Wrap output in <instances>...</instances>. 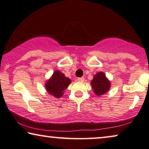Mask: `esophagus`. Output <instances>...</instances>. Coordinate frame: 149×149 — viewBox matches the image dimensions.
Wrapping results in <instances>:
<instances>
[{
    "label": "esophagus",
    "instance_id": "34e87169",
    "mask_svg": "<svg viewBox=\"0 0 149 149\" xmlns=\"http://www.w3.org/2000/svg\"><path fill=\"white\" fill-rule=\"evenodd\" d=\"M77 80H78V81L79 82H83L85 81V79H84V77H79V78L77 79Z\"/></svg>",
    "mask_w": 149,
    "mask_h": 149
}]
</instances>
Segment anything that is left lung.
<instances>
[{"label":"left lung","instance_id":"obj_1","mask_svg":"<svg viewBox=\"0 0 149 149\" xmlns=\"http://www.w3.org/2000/svg\"><path fill=\"white\" fill-rule=\"evenodd\" d=\"M91 84L95 93L97 95L105 93L110 88V82L107 79L105 74L102 72L97 73L95 75Z\"/></svg>","mask_w":149,"mask_h":149}]
</instances>
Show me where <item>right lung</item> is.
Wrapping results in <instances>:
<instances>
[{
  "label": "right lung",
  "instance_id": "obj_1",
  "mask_svg": "<svg viewBox=\"0 0 149 149\" xmlns=\"http://www.w3.org/2000/svg\"><path fill=\"white\" fill-rule=\"evenodd\" d=\"M70 79L64 76L63 73L58 70L53 73L52 77L46 83V89L49 94L58 98L62 96L63 91L70 85Z\"/></svg>",
  "mask_w": 149,
  "mask_h": 149
}]
</instances>
